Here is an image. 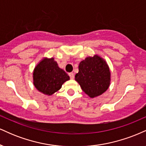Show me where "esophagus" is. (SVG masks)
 Returning a JSON list of instances; mask_svg holds the SVG:
<instances>
[{"instance_id":"34e87169","label":"esophagus","mask_w":146,"mask_h":146,"mask_svg":"<svg viewBox=\"0 0 146 146\" xmlns=\"http://www.w3.org/2000/svg\"><path fill=\"white\" fill-rule=\"evenodd\" d=\"M68 74H69V76L71 79H74V74L73 72H70Z\"/></svg>"}]
</instances>
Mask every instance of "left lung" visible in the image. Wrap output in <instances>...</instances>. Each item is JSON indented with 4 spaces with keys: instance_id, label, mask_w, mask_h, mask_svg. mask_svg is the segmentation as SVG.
<instances>
[{
    "instance_id": "left-lung-1",
    "label": "left lung",
    "mask_w": 146,
    "mask_h": 146,
    "mask_svg": "<svg viewBox=\"0 0 146 146\" xmlns=\"http://www.w3.org/2000/svg\"><path fill=\"white\" fill-rule=\"evenodd\" d=\"M75 80L91 98L98 96L109 88L110 71L107 63L98 55L87 57L78 66Z\"/></svg>"
}]
</instances>
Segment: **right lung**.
Wrapping results in <instances>:
<instances>
[{
  "mask_svg": "<svg viewBox=\"0 0 146 146\" xmlns=\"http://www.w3.org/2000/svg\"><path fill=\"white\" fill-rule=\"evenodd\" d=\"M68 80L70 76L60 69L53 58L43 59L33 72L34 85L37 90L46 95L55 93Z\"/></svg>",
  "mask_w": 146,
  "mask_h": 146,
  "instance_id": "right-lung-1",
  "label": "right lung"
}]
</instances>
